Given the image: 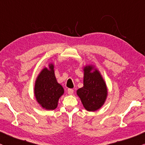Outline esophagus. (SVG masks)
Segmentation results:
<instances>
[{"mask_svg": "<svg viewBox=\"0 0 145 145\" xmlns=\"http://www.w3.org/2000/svg\"><path fill=\"white\" fill-rule=\"evenodd\" d=\"M67 93H68V94H69V95H71V94H73V93H74V90H73L72 89H67Z\"/></svg>", "mask_w": 145, "mask_h": 145, "instance_id": "34e87169", "label": "esophagus"}]
</instances>
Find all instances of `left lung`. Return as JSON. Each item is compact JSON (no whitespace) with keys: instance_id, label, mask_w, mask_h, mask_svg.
I'll return each mask as SVG.
<instances>
[{"instance_id":"obj_1","label":"left lung","mask_w":145,"mask_h":145,"mask_svg":"<svg viewBox=\"0 0 145 145\" xmlns=\"http://www.w3.org/2000/svg\"><path fill=\"white\" fill-rule=\"evenodd\" d=\"M92 66L84 68V87L77 91L84 107L89 111H94L103 105L107 97L106 84L99 72L95 70L91 72Z\"/></svg>"}]
</instances>
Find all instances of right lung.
<instances>
[{"label":"right lung","mask_w":145,"mask_h":145,"mask_svg":"<svg viewBox=\"0 0 145 145\" xmlns=\"http://www.w3.org/2000/svg\"><path fill=\"white\" fill-rule=\"evenodd\" d=\"M50 69L45 67L36 81L34 94L42 107L48 110L57 107L59 98L63 93V88L57 82L54 75V65H50Z\"/></svg>","instance_id":"obj_1"}]
</instances>
